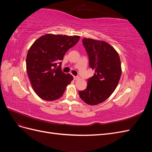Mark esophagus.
Segmentation results:
<instances>
[{"label":"esophagus","mask_w":152,"mask_h":152,"mask_svg":"<svg viewBox=\"0 0 152 152\" xmlns=\"http://www.w3.org/2000/svg\"><path fill=\"white\" fill-rule=\"evenodd\" d=\"M73 79H74V80H78V79H79V77H78V76H73Z\"/></svg>","instance_id":"1"}]
</instances>
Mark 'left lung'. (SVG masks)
<instances>
[{
    "mask_svg": "<svg viewBox=\"0 0 152 152\" xmlns=\"http://www.w3.org/2000/svg\"><path fill=\"white\" fill-rule=\"evenodd\" d=\"M82 43L94 73L87 80V88L79 94L86 103L98 104L111 96L118 84L122 74L120 57L116 50L104 41L84 38Z\"/></svg>",
    "mask_w": 152,
    "mask_h": 152,
    "instance_id": "obj_1",
    "label": "left lung"
}]
</instances>
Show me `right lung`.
Listing matches in <instances>:
<instances>
[{
  "instance_id": "1",
  "label": "right lung",
  "mask_w": 152,
  "mask_h": 152,
  "mask_svg": "<svg viewBox=\"0 0 152 152\" xmlns=\"http://www.w3.org/2000/svg\"><path fill=\"white\" fill-rule=\"evenodd\" d=\"M80 36L45 34L37 39L26 55V66L32 88L39 97L54 101L62 96L73 79L61 70L67 50L78 42Z\"/></svg>"
}]
</instances>
